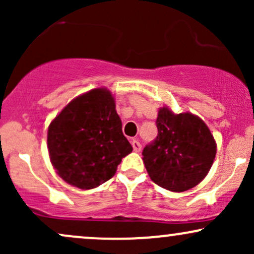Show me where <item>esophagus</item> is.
I'll list each match as a JSON object with an SVG mask.
<instances>
[{"label":"esophagus","mask_w":254,"mask_h":254,"mask_svg":"<svg viewBox=\"0 0 254 254\" xmlns=\"http://www.w3.org/2000/svg\"><path fill=\"white\" fill-rule=\"evenodd\" d=\"M131 145H132L133 150H135L136 153H138V151L141 150V148H142L141 143H139V142L137 141V139H132V141H131Z\"/></svg>","instance_id":"esophagus-1"}]
</instances>
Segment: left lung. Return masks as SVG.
Here are the masks:
<instances>
[{
    "label": "left lung",
    "mask_w": 254,
    "mask_h": 254,
    "mask_svg": "<svg viewBox=\"0 0 254 254\" xmlns=\"http://www.w3.org/2000/svg\"><path fill=\"white\" fill-rule=\"evenodd\" d=\"M157 136L142 155L150 179L173 192L198 185L210 171L216 142L206 124L190 112L176 115L161 107L156 119Z\"/></svg>",
    "instance_id": "left-lung-1"
}]
</instances>
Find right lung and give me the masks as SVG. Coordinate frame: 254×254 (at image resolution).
I'll list each match as a JSON object with an SVG mask.
<instances>
[{"instance_id": "add662e5", "label": "right lung", "mask_w": 254, "mask_h": 254, "mask_svg": "<svg viewBox=\"0 0 254 254\" xmlns=\"http://www.w3.org/2000/svg\"><path fill=\"white\" fill-rule=\"evenodd\" d=\"M48 149L58 176L78 189L90 190L115 176L132 147L110 90L95 88L72 99L49 125Z\"/></svg>"}]
</instances>
